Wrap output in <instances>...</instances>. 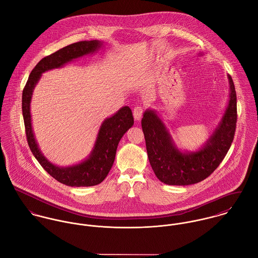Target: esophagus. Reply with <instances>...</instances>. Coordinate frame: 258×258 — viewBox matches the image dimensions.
<instances>
[{
    "instance_id": "esophagus-1",
    "label": "esophagus",
    "mask_w": 258,
    "mask_h": 258,
    "mask_svg": "<svg viewBox=\"0 0 258 258\" xmlns=\"http://www.w3.org/2000/svg\"><path fill=\"white\" fill-rule=\"evenodd\" d=\"M143 113H144V107L141 106V105H138L135 107L134 109V117L136 120H140L143 116Z\"/></svg>"
}]
</instances>
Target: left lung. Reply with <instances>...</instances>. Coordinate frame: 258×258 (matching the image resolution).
Wrapping results in <instances>:
<instances>
[{
    "instance_id": "1",
    "label": "left lung",
    "mask_w": 258,
    "mask_h": 258,
    "mask_svg": "<svg viewBox=\"0 0 258 258\" xmlns=\"http://www.w3.org/2000/svg\"><path fill=\"white\" fill-rule=\"evenodd\" d=\"M228 80L230 95L225 112L206 146L196 153L179 152L155 110L145 111L142 127L149 160L156 177L163 183H198L208 177L223 160L233 142L237 121L236 92L230 76Z\"/></svg>"
}]
</instances>
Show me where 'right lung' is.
<instances>
[{
	"mask_svg": "<svg viewBox=\"0 0 258 258\" xmlns=\"http://www.w3.org/2000/svg\"><path fill=\"white\" fill-rule=\"evenodd\" d=\"M99 41H82L69 45L42 58L31 72L23 90L22 110L27 141L33 155L43 168L58 182L69 186H93L101 183L109 172L115 157L117 145L122 136L134 124V116L128 106L121 107L115 114L106 118L100 128L95 148L88 159L69 166L58 167L51 163L40 152L34 137L31 121L30 103L34 88L46 71L60 68L74 58L92 53L100 49Z\"/></svg>",
	"mask_w": 258,
	"mask_h": 258,
	"instance_id": "right-lung-1",
	"label": "right lung"
}]
</instances>
